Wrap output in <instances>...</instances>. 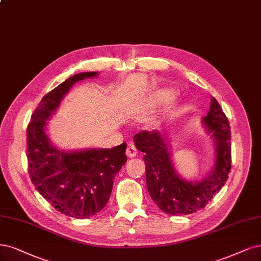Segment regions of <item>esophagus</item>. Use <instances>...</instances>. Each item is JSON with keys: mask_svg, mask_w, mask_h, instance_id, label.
Segmentation results:
<instances>
[{"mask_svg": "<svg viewBox=\"0 0 261 261\" xmlns=\"http://www.w3.org/2000/svg\"><path fill=\"white\" fill-rule=\"evenodd\" d=\"M136 154H137L136 147H135V145H133V143H128L127 149H126V155L128 158H134L136 156Z\"/></svg>", "mask_w": 261, "mask_h": 261, "instance_id": "obj_1", "label": "esophagus"}]
</instances>
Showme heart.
Returning <instances> with one entry per match:
<instances>
[{
    "label": "heart",
    "mask_w": 261,
    "mask_h": 261,
    "mask_svg": "<svg viewBox=\"0 0 261 261\" xmlns=\"http://www.w3.org/2000/svg\"><path fill=\"white\" fill-rule=\"evenodd\" d=\"M172 95H173L172 93H167V94H166V96H167V97H172Z\"/></svg>",
    "instance_id": "1"
}]
</instances>
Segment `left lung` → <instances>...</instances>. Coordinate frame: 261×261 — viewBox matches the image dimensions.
I'll return each instance as SVG.
<instances>
[{
  "mask_svg": "<svg viewBox=\"0 0 261 261\" xmlns=\"http://www.w3.org/2000/svg\"><path fill=\"white\" fill-rule=\"evenodd\" d=\"M203 122L216 142V162L211 175L200 182H188L176 175L168 141L161 134L142 130L134 136L135 146L145 153L147 187L151 199L166 214L179 216L204 208L228 180L231 169L230 125L214 97Z\"/></svg>",
  "mask_w": 261,
  "mask_h": 261,
  "instance_id": "1",
  "label": "left lung"
}]
</instances>
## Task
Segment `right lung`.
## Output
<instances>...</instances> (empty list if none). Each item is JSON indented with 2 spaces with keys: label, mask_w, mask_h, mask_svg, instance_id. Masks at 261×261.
<instances>
[{
  "label": "right lung",
  "mask_w": 261,
  "mask_h": 261,
  "mask_svg": "<svg viewBox=\"0 0 261 261\" xmlns=\"http://www.w3.org/2000/svg\"><path fill=\"white\" fill-rule=\"evenodd\" d=\"M95 75L97 72L75 74L47 93L27 127V159L32 184L53 207L77 219L95 216L107 205L113 179L127 161V145L64 152L51 145L44 127L71 86Z\"/></svg>",
  "instance_id": "right-lung-1"
}]
</instances>
